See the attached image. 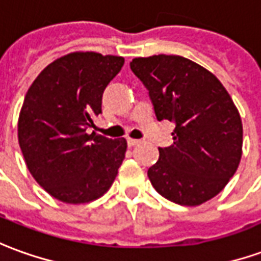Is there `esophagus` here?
Wrapping results in <instances>:
<instances>
[{"mask_svg": "<svg viewBox=\"0 0 261 261\" xmlns=\"http://www.w3.org/2000/svg\"><path fill=\"white\" fill-rule=\"evenodd\" d=\"M141 143V140H137V138H127V144L130 145V147H134V145H138V144Z\"/></svg>", "mask_w": 261, "mask_h": 261, "instance_id": "1", "label": "esophagus"}]
</instances>
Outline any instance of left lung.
I'll use <instances>...</instances> for the list:
<instances>
[{"instance_id":"left-lung-1","label":"left lung","mask_w":261,"mask_h":261,"mask_svg":"<svg viewBox=\"0 0 261 261\" xmlns=\"http://www.w3.org/2000/svg\"><path fill=\"white\" fill-rule=\"evenodd\" d=\"M154 106L156 120L174 123V144L158 148L148 168L158 194L196 206L219 194L239 167L243 127L236 106L216 76L175 55L130 62Z\"/></svg>"}]
</instances>
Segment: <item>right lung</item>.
<instances>
[{"label": "right lung", "mask_w": 261, "mask_h": 261, "mask_svg": "<svg viewBox=\"0 0 261 261\" xmlns=\"http://www.w3.org/2000/svg\"><path fill=\"white\" fill-rule=\"evenodd\" d=\"M123 65L121 56L74 52L48 65L29 87L18 141L29 172L56 199L85 203L112 187L127 141L86 130L101 113L103 92Z\"/></svg>", "instance_id": "obj_1"}]
</instances>
